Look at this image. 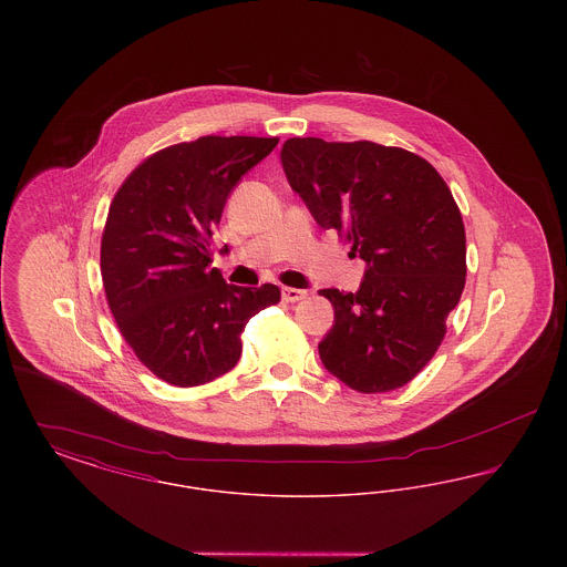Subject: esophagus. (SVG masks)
Returning <instances> with one entry per match:
<instances>
[{
  "label": "esophagus",
  "instance_id": "obj_1",
  "mask_svg": "<svg viewBox=\"0 0 567 567\" xmlns=\"http://www.w3.org/2000/svg\"><path fill=\"white\" fill-rule=\"evenodd\" d=\"M308 293L306 291H301V289H293V287H282V299L287 301V303H293V301H299V299H306Z\"/></svg>",
  "mask_w": 567,
  "mask_h": 567
}]
</instances>
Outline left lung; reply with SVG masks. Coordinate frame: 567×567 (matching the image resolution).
I'll use <instances>...</instances> for the list:
<instances>
[{
    "label": "left lung",
    "mask_w": 567,
    "mask_h": 567,
    "mask_svg": "<svg viewBox=\"0 0 567 567\" xmlns=\"http://www.w3.org/2000/svg\"><path fill=\"white\" fill-rule=\"evenodd\" d=\"M280 163L323 229L365 264L357 293L321 289L333 327L324 368L359 393H386L416 377L446 336L465 287V227L432 163L370 140L289 137Z\"/></svg>",
    "instance_id": "obj_1"
}]
</instances>
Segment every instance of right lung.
<instances>
[{
  "label": "right lung",
  "mask_w": 567,
  "mask_h": 567,
  "mask_svg": "<svg viewBox=\"0 0 567 567\" xmlns=\"http://www.w3.org/2000/svg\"><path fill=\"white\" fill-rule=\"evenodd\" d=\"M278 137L204 135L146 157L123 181L102 234L110 312L135 357L174 386H199L243 354L246 323L280 301L276 285H227L210 236L244 174Z\"/></svg>",
  "instance_id": "add662e5"
}]
</instances>
